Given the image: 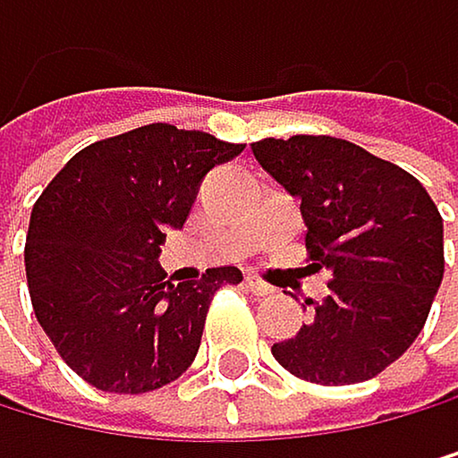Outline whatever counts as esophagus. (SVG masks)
Wrapping results in <instances>:
<instances>
[{"mask_svg": "<svg viewBox=\"0 0 458 458\" xmlns=\"http://www.w3.org/2000/svg\"><path fill=\"white\" fill-rule=\"evenodd\" d=\"M246 293H252L258 298H269L275 293V286H269L267 281H260L258 275H246Z\"/></svg>", "mask_w": 458, "mask_h": 458, "instance_id": "34e87169", "label": "esophagus"}]
</instances>
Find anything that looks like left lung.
Here are the masks:
<instances>
[{
	"label": "left lung",
	"mask_w": 458,
	"mask_h": 458,
	"mask_svg": "<svg viewBox=\"0 0 458 458\" xmlns=\"http://www.w3.org/2000/svg\"><path fill=\"white\" fill-rule=\"evenodd\" d=\"M252 151L301 200L310 269L333 272L315 318L272 344L275 361L327 387L378 376L416 341L442 284L439 209L413 174L347 140L267 137Z\"/></svg>",
	"instance_id": "obj_1"
}]
</instances>
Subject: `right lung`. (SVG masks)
<instances>
[{"label": "right lung", "mask_w": 458, "mask_h": 458, "mask_svg": "<svg viewBox=\"0 0 458 458\" xmlns=\"http://www.w3.org/2000/svg\"><path fill=\"white\" fill-rule=\"evenodd\" d=\"M243 151L169 123L85 146L33 203L25 275L37 321L63 361L106 393H148L180 378L206 312L238 267L172 284L157 264L186 224L200 180Z\"/></svg>", "instance_id": "1"}]
</instances>
